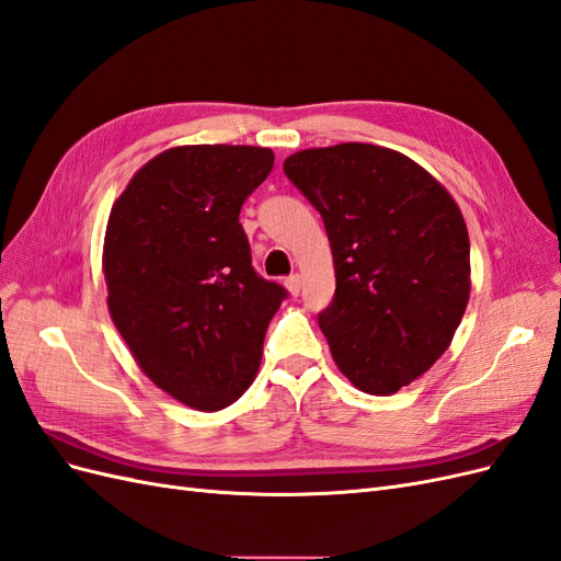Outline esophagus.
I'll return each mask as SVG.
<instances>
[{
    "instance_id": "esophagus-1",
    "label": "esophagus",
    "mask_w": 561,
    "mask_h": 561,
    "mask_svg": "<svg viewBox=\"0 0 561 561\" xmlns=\"http://www.w3.org/2000/svg\"><path fill=\"white\" fill-rule=\"evenodd\" d=\"M285 287H287V293H290L293 297H297L299 290H301V276H299V274L287 276V278H285Z\"/></svg>"
}]
</instances>
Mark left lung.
Wrapping results in <instances>:
<instances>
[{
	"label": "left lung",
	"instance_id": "left-lung-1",
	"mask_svg": "<svg viewBox=\"0 0 561 561\" xmlns=\"http://www.w3.org/2000/svg\"><path fill=\"white\" fill-rule=\"evenodd\" d=\"M285 175L320 213L336 290L318 316L332 358L363 393L393 396L435 365L470 299V241L451 194L396 149H301Z\"/></svg>",
	"mask_w": 561,
	"mask_h": 561
}]
</instances>
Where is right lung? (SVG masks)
<instances>
[{"instance_id":"1","label":"right lung","mask_w":561,"mask_h":561,"mask_svg":"<svg viewBox=\"0 0 561 561\" xmlns=\"http://www.w3.org/2000/svg\"><path fill=\"white\" fill-rule=\"evenodd\" d=\"M271 168L266 147H171L133 175L107 219L103 271L114 325L145 375L201 412L245 393L287 295L254 274L239 222Z\"/></svg>"}]
</instances>
